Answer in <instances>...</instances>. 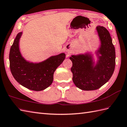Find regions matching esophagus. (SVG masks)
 <instances>
[{"label":"esophagus","instance_id":"obj_1","mask_svg":"<svg viewBox=\"0 0 127 127\" xmlns=\"http://www.w3.org/2000/svg\"><path fill=\"white\" fill-rule=\"evenodd\" d=\"M66 52H69V50H66Z\"/></svg>","mask_w":127,"mask_h":127}]
</instances>
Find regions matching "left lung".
I'll list each match as a JSON object with an SVG mask.
<instances>
[{
	"instance_id": "obj_1",
	"label": "left lung",
	"mask_w": 127,
	"mask_h": 127,
	"mask_svg": "<svg viewBox=\"0 0 127 127\" xmlns=\"http://www.w3.org/2000/svg\"><path fill=\"white\" fill-rule=\"evenodd\" d=\"M96 30L100 43L95 51L97 61L91 51L72 55L69 58L72 62V81L83 90L101 88L109 80L115 67V50L109 32L101 26H96Z\"/></svg>"
}]
</instances>
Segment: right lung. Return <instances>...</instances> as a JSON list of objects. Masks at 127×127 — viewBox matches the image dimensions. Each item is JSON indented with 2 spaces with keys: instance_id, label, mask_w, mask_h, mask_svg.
<instances>
[{
  "instance_id": "right-lung-1",
  "label": "right lung",
  "mask_w": 127,
  "mask_h": 127,
  "mask_svg": "<svg viewBox=\"0 0 127 127\" xmlns=\"http://www.w3.org/2000/svg\"><path fill=\"white\" fill-rule=\"evenodd\" d=\"M23 32L17 34L11 46L10 54L11 72L18 83L28 89L42 91L48 88L54 80V73L65 58L61 53L51 56L40 62H32L23 56L19 48V42Z\"/></svg>"
}]
</instances>
